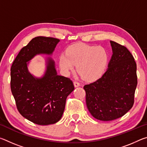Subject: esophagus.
Instances as JSON below:
<instances>
[{"mask_svg": "<svg viewBox=\"0 0 147 147\" xmlns=\"http://www.w3.org/2000/svg\"><path fill=\"white\" fill-rule=\"evenodd\" d=\"M74 87H75V88H77V87H78V86H80V83L78 82L74 81Z\"/></svg>", "mask_w": 147, "mask_h": 147, "instance_id": "esophagus-1", "label": "esophagus"}]
</instances>
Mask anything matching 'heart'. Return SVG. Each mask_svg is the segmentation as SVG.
<instances>
[{
  "instance_id": "1",
  "label": "heart",
  "mask_w": 147,
  "mask_h": 147,
  "mask_svg": "<svg viewBox=\"0 0 147 147\" xmlns=\"http://www.w3.org/2000/svg\"><path fill=\"white\" fill-rule=\"evenodd\" d=\"M108 61L109 54L105 48L82 43L70 47L66 54H61L59 59V67L65 74H69L76 65L78 73L84 80L89 82L100 78Z\"/></svg>"
}]
</instances>
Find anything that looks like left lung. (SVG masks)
<instances>
[{
  "label": "left lung",
  "mask_w": 147,
  "mask_h": 147,
  "mask_svg": "<svg viewBox=\"0 0 147 147\" xmlns=\"http://www.w3.org/2000/svg\"><path fill=\"white\" fill-rule=\"evenodd\" d=\"M113 55L101 78L84 86L86 105L94 118L104 121L120 118L132 108L138 84L137 65L124 45L110 41Z\"/></svg>",
  "instance_id": "1"
}]
</instances>
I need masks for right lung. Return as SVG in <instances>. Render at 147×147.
Returning <instances> with one entry per match:
<instances>
[{
	"label": "right lung",
	"mask_w": 147,
	"mask_h": 147,
	"mask_svg": "<svg viewBox=\"0 0 147 147\" xmlns=\"http://www.w3.org/2000/svg\"><path fill=\"white\" fill-rule=\"evenodd\" d=\"M59 39L36 37L21 49L11 67L10 87L21 115L38 125L57 123L63 115L66 99L74 90L73 81L57 74L54 62L47 61V69L41 78L30 74L26 62L38 54L53 53Z\"/></svg>",
	"instance_id": "add662e5"
}]
</instances>
